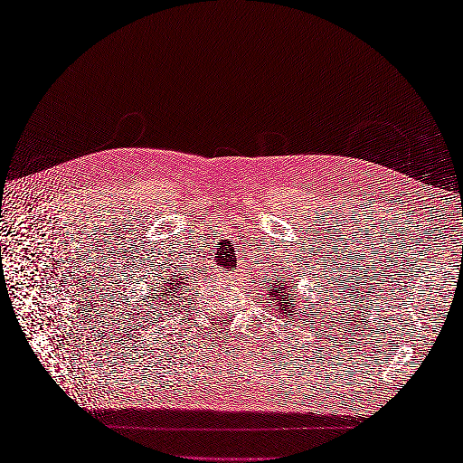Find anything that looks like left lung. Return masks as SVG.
Segmentation results:
<instances>
[{"mask_svg": "<svg viewBox=\"0 0 463 463\" xmlns=\"http://www.w3.org/2000/svg\"><path fill=\"white\" fill-rule=\"evenodd\" d=\"M282 279V278H279ZM270 284H272V279H270ZM266 296H269V303H274V309L278 311V315H284V317H291V315H296V298H298V293L293 291V288L291 286H279L278 284V288L276 286H270L269 289H266ZM289 320V318H288Z\"/></svg>", "mask_w": 463, "mask_h": 463, "instance_id": "1", "label": "left lung"}]
</instances>
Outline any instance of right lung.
Returning a JSON list of instances; mask_svg holds the SVG:
<instances>
[{
	"mask_svg": "<svg viewBox=\"0 0 463 463\" xmlns=\"http://www.w3.org/2000/svg\"><path fill=\"white\" fill-rule=\"evenodd\" d=\"M160 284V296L156 298V301H160L162 305H174L175 298L179 296V288L184 286V282H179V279L172 278V276H164Z\"/></svg>",
	"mask_w": 463,
	"mask_h": 463,
	"instance_id": "add662e5",
	"label": "right lung"
}]
</instances>
